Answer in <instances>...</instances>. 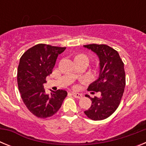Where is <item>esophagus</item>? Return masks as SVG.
<instances>
[{"label":"esophagus","mask_w":146,"mask_h":146,"mask_svg":"<svg viewBox=\"0 0 146 146\" xmlns=\"http://www.w3.org/2000/svg\"><path fill=\"white\" fill-rule=\"evenodd\" d=\"M72 96H74V98H76V99H80V98H82V95H81L80 94H79V93L72 92Z\"/></svg>","instance_id":"esophagus-1"}]
</instances>
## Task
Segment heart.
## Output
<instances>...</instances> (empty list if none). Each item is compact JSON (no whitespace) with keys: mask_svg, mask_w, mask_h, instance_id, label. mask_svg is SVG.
Here are the masks:
<instances>
[{"mask_svg":"<svg viewBox=\"0 0 146 146\" xmlns=\"http://www.w3.org/2000/svg\"><path fill=\"white\" fill-rule=\"evenodd\" d=\"M85 60L89 62V58L87 55L84 53H78L74 56V60Z\"/></svg>","mask_w":146,"mask_h":146,"instance_id":"obj_1","label":"heart"}]
</instances>
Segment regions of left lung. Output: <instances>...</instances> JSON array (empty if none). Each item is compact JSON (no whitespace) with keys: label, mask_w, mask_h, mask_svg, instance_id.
I'll return each instance as SVG.
<instances>
[{"label":"left lung","mask_w":146,"mask_h":146,"mask_svg":"<svg viewBox=\"0 0 146 146\" xmlns=\"http://www.w3.org/2000/svg\"><path fill=\"white\" fill-rule=\"evenodd\" d=\"M84 47L97 54L100 60L99 78L88 86V91L101 93L99 98L86 95L92 104L84 113L90 119L101 121L110 116L119 106L126 85L124 65L118 52L108 45L91 44Z\"/></svg>","instance_id":"obj_1"}]
</instances>
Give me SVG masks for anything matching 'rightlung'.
I'll use <instances>...</instances> for the list:
<instances>
[{"label": "right lung", "mask_w": 146, "mask_h": 146, "mask_svg": "<svg viewBox=\"0 0 146 146\" xmlns=\"http://www.w3.org/2000/svg\"><path fill=\"white\" fill-rule=\"evenodd\" d=\"M66 47L38 44L20 58L17 69L18 88L21 98L32 114L40 118L52 116L60 108L67 92L64 90L46 94L43 84L52 72L59 54Z\"/></svg>", "instance_id": "add662e5"}]
</instances>
